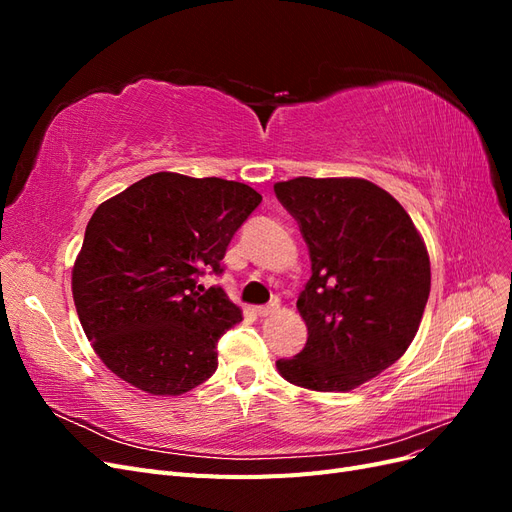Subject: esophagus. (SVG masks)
Returning a JSON list of instances; mask_svg holds the SVG:
<instances>
[{
    "mask_svg": "<svg viewBox=\"0 0 512 512\" xmlns=\"http://www.w3.org/2000/svg\"><path fill=\"white\" fill-rule=\"evenodd\" d=\"M277 309H280V303L277 301H271L269 305H260V307H256V314L260 316V318H267V316H273Z\"/></svg>",
    "mask_w": 512,
    "mask_h": 512,
    "instance_id": "34e87169",
    "label": "esophagus"
}]
</instances>
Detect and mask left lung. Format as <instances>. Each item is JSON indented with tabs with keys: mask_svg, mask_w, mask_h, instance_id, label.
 <instances>
[{
	"mask_svg": "<svg viewBox=\"0 0 512 512\" xmlns=\"http://www.w3.org/2000/svg\"><path fill=\"white\" fill-rule=\"evenodd\" d=\"M273 190L312 260L297 301L307 344L275 365L303 389H356L412 344L431 288L427 247L406 209L367 179L297 177Z\"/></svg>",
	"mask_w": 512,
	"mask_h": 512,
	"instance_id": "obj_1",
	"label": "left lung"
}]
</instances>
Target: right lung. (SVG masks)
Segmentation results:
<instances>
[{"label": "right lung", "instance_id": "1", "mask_svg": "<svg viewBox=\"0 0 512 512\" xmlns=\"http://www.w3.org/2000/svg\"><path fill=\"white\" fill-rule=\"evenodd\" d=\"M262 196L218 177L156 173L102 203L72 269L76 314L102 363L151 395H183L218 369L241 320L220 286L230 239Z\"/></svg>", "mask_w": 512, "mask_h": 512}]
</instances>
